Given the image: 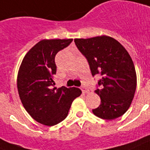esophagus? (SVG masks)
I'll use <instances>...</instances> for the list:
<instances>
[{
    "mask_svg": "<svg viewBox=\"0 0 150 150\" xmlns=\"http://www.w3.org/2000/svg\"><path fill=\"white\" fill-rule=\"evenodd\" d=\"M81 90H82V92L83 93H88V91H89L88 89L86 88L85 86H81Z\"/></svg>",
    "mask_w": 150,
    "mask_h": 150,
    "instance_id": "34e87169",
    "label": "esophagus"
}]
</instances>
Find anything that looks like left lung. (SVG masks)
I'll list each match as a JSON object with an SVG mask.
<instances>
[{"label": "left lung", "mask_w": 150, "mask_h": 150, "mask_svg": "<svg viewBox=\"0 0 150 150\" xmlns=\"http://www.w3.org/2000/svg\"><path fill=\"white\" fill-rule=\"evenodd\" d=\"M74 42L88 61L93 76H102L95 90L101 102L93 110V114L110 120L121 117L130 106L137 88L136 70L127 50L106 35L76 38Z\"/></svg>", "instance_id": "obj_1"}]
</instances>
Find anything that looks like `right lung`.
I'll return each mask as SVG.
<instances>
[{
	"instance_id": "obj_1",
	"label": "right lung",
	"mask_w": 150,
	"mask_h": 150,
	"mask_svg": "<svg viewBox=\"0 0 150 150\" xmlns=\"http://www.w3.org/2000/svg\"><path fill=\"white\" fill-rule=\"evenodd\" d=\"M73 39L42 40L27 53L17 74V90L30 117L45 126H54L67 117L74 99L82 91L76 87H54L55 56Z\"/></svg>"
}]
</instances>
